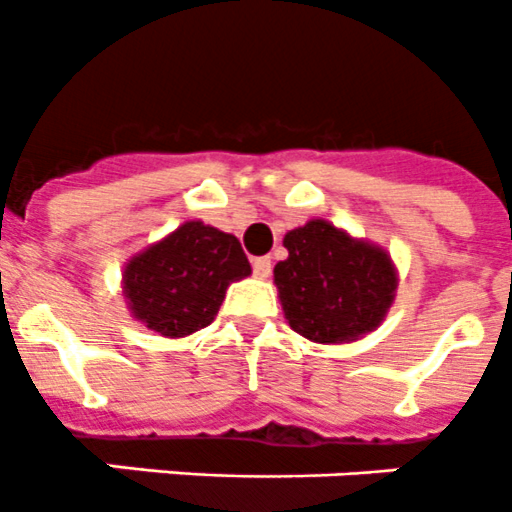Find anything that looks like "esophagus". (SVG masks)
I'll use <instances>...</instances> for the list:
<instances>
[{"label": "esophagus", "instance_id": "34e87169", "mask_svg": "<svg viewBox=\"0 0 512 512\" xmlns=\"http://www.w3.org/2000/svg\"><path fill=\"white\" fill-rule=\"evenodd\" d=\"M251 266H253V274L259 276V279H266V276L271 274V259H269V256H259V259H253Z\"/></svg>", "mask_w": 512, "mask_h": 512}]
</instances>
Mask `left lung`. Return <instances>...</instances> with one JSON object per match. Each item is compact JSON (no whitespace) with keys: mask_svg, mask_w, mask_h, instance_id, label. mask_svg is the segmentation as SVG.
<instances>
[{"mask_svg":"<svg viewBox=\"0 0 512 512\" xmlns=\"http://www.w3.org/2000/svg\"><path fill=\"white\" fill-rule=\"evenodd\" d=\"M287 261L274 269L289 327L314 342H350L375 330L396 292L386 251L355 241L327 220L284 236Z\"/></svg>","mask_w":512,"mask_h":512,"instance_id":"left-lung-1","label":"left lung"}]
</instances>
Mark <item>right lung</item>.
Returning <instances> with one entry per match:
<instances>
[{
  "label": "right lung",
  "mask_w": 512,
  "mask_h": 512,
  "mask_svg": "<svg viewBox=\"0 0 512 512\" xmlns=\"http://www.w3.org/2000/svg\"><path fill=\"white\" fill-rule=\"evenodd\" d=\"M248 274L236 236L190 220L126 264L124 294L149 330L182 337L208 327L228 284Z\"/></svg>",
  "instance_id": "add662e5"
}]
</instances>
